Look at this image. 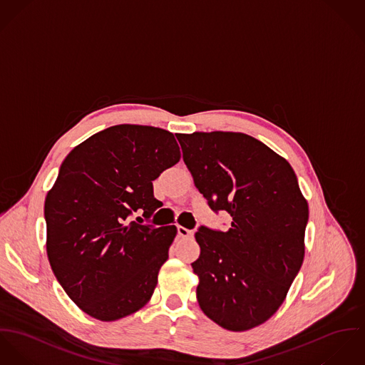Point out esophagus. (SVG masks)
I'll use <instances>...</instances> for the list:
<instances>
[{
    "mask_svg": "<svg viewBox=\"0 0 365 365\" xmlns=\"http://www.w3.org/2000/svg\"><path fill=\"white\" fill-rule=\"evenodd\" d=\"M178 235L182 237V238H193V231L187 230L182 225H178Z\"/></svg>",
    "mask_w": 365,
    "mask_h": 365,
    "instance_id": "1",
    "label": "esophagus"
}]
</instances>
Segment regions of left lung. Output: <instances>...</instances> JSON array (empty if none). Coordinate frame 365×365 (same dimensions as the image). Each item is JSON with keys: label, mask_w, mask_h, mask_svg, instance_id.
Wrapping results in <instances>:
<instances>
[{"label": "left lung", "mask_w": 365, "mask_h": 365, "mask_svg": "<svg viewBox=\"0 0 365 365\" xmlns=\"http://www.w3.org/2000/svg\"><path fill=\"white\" fill-rule=\"evenodd\" d=\"M183 161L212 211L232 217L225 232L200 227L202 312L224 329L266 322L283 304L305 246L308 202L291 165L262 141L231 131L178 134Z\"/></svg>", "instance_id": "left-lung-1"}]
</instances>
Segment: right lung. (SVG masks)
I'll return each instance as SVG.
<instances>
[{
  "label": "right lung",
  "mask_w": 365,
  "mask_h": 365,
  "mask_svg": "<svg viewBox=\"0 0 365 365\" xmlns=\"http://www.w3.org/2000/svg\"><path fill=\"white\" fill-rule=\"evenodd\" d=\"M179 160L172 133L119 124L85 140L61 163L44 202L47 257L89 317L118 321L150 301L178 230L128 218L138 210L151 217L158 205L153 180Z\"/></svg>",
  "instance_id": "obj_1"
}]
</instances>
